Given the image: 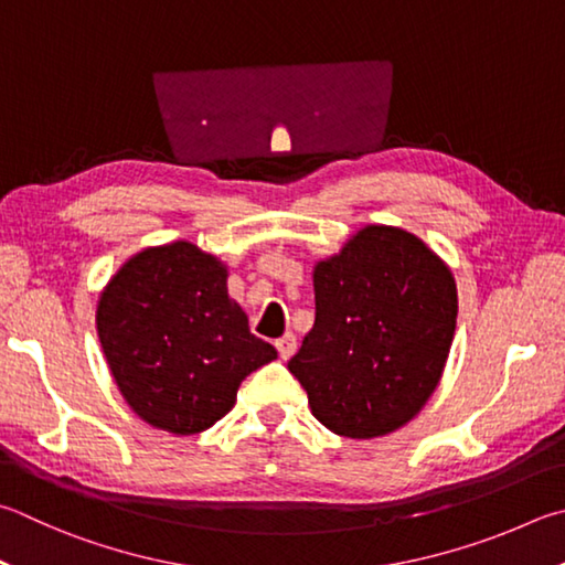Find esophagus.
Segmentation results:
<instances>
[{"label":"esophagus","mask_w":565,"mask_h":565,"mask_svg":"<svg viewBox=\"0 0 565 565\" xmlns=\"http://www.w3.org/2000/svg\"><path fill=\"white\" fill-rule=\"evenodd\" d=\"M276 351H279L284 361H289V358L296 353V335L294 333L281 335L279 341H276Z\"/></svg>","instance_id":"obj_1"}]
</instances>
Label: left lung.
<instances>
[{
	"label": "left lung",
	"instance_id": "8db88e82",
	"mask_svg": "<svg viewBox=\"0 0 565 565\" xmlns=\"http://www.w3.org/2000/svg\"><path fill=\"white\" fill-rule=\"evenodd\" d=\"M316 321L289 361L331 433L371 439L409 423L443 377L457 326L449 266L415 234L367 224L313 266Z\"/></svg>",
	"mask_w": 565,
	"mask_h": 565
}]
</instances>
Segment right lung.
Segmentation results:
<instances>
[{
    "label": "right lung",
    "instance_id": "1",
    "mask_svg": "<svg viewBox=\"0 0 565 565\" xmlns=\"http://www.w3.org/2000/svg\"><path fill=\"white\" fill-rule=\"evenodd\" d=\"M96 326L132 413L172 435L212 427L244 377L276 358L230 299L227 266L190 242L130 256L100 294Z\"/></svg>",
    "mask_w": 565,
    "mask_h": 565
}]
</instances>
